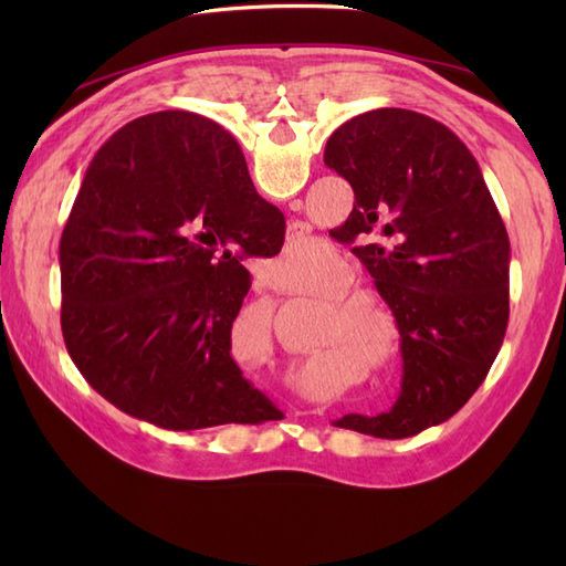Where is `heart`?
Returning <instances> with one entry per match:
<instances>
[{"label": "heart", "mask_w": 566, "mask_h": 566, "mask_svg": "<svg viewBox=\"0 0 566 566\" xmlns=\"http://www.w3.org/2000/svg\"><path fill=\"white\" fill-rule=\"evenodd\" d=\"M337 262H339V254L331 243L312 241V238H297V241H290L283 248V254L279 256L276 266L271 271V281L279 290H285V293L310 295L321 285L325 273L337 266ZM347 287H349V281L345 276H337L325 285V295H335L333 304L343 312L335 311L334 306H323L318 345H331V342H337V345L366 349L368 335L364 331L361 321L345 314L356 310L364 297L345 293ZM339 292L343 293L342 296L338 295ZM260 318H262L260 323L269 325L266 312H260Z\"/></svg>", "instance_id": "obj_1"}]
</instances>
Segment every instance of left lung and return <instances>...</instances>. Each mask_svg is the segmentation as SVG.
Wrapping results in <instances>:
<instances>
[{
  "label": "left lung",
  "instance_id": "8db88e82",
  "mask_svg": "<svg viewBox=\"0 0 566 566\" xmlns=\"http://www.w3.org/2000/svg\"><path fill=\"white\" fill-rule=\"evenodd\" d=\"M323 163L354 188L331 235L375 279L401 335V391L385 413L335 420L378 439H406L470 401L499 354L510 316V241L482 169L437 119L378 108L347 119Z\"/></svg>",
  "mask_w": 566,
  "mask_h": 566
}]
</instances>
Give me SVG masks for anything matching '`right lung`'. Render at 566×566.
<instances>
[{
	"label": "right lung",
	"instance_id": "obj_1",
	"mask_svg": "<svg viewBox=\"0 0 566 566\" xmlns=\"http://www.w3.org/2000/svg\"><path fill=\"white\" fill-rule=\"evenodd\" d=\"M283 233L212 119L163 111L117 129L61 235V328L84 380L163 430L279 420L233 361L231 325L243 262L279 254Z\"/></svg>",
	"mask_w": 566,
	"mask_h": 566
}]
</instances>
